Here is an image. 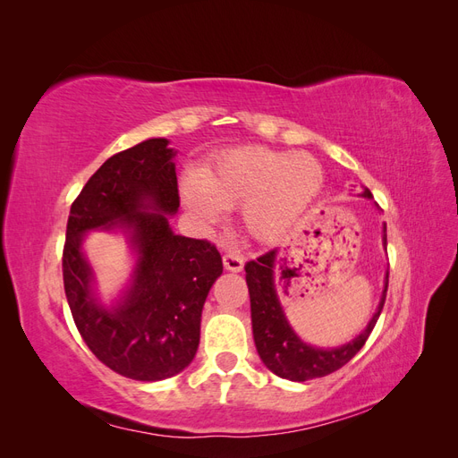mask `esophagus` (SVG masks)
Here are the masks:
<instances>
[{"mask_svg":"<svg viewBox=\"0 0 458 458\" xmlns=\"http://www.w3.org/2000/svg\"><path fill=\"white\" fill-rule=\"evenodd\" d=\"M224 266H225L227 271H241L244 267V258L239 252L229 250L224 256Z\"/></svg>","mask_w":458,"mask_h":458,"instance_id":"1","label":"esophagus"}]
</instances>
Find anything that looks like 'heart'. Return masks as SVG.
<instances>
[{"label":"heart","mask_w":458,"mask_h":458,"mask_svg":"<svg viewBox=\"0 0 458 458\" xmlns=\"http://www.w3.org/2000/svg\"><path fill=\"white\" fill-rule=\"evenodd\" d=\"M323 187V168L306 152L288 155L267 147H242L206 165L200 182L185 177L182 199L206 224L221 208L244 204V224L254 237H281L308 210Z\"/></svg>","instance_id":"obj_1"}]
</instances>
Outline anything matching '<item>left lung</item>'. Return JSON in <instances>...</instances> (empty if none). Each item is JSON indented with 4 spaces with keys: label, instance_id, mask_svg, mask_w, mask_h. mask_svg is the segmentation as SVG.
Returning <instances> with one entry per match:
<instances>
[{
    "label": "left lung",
    "instance_id": "1",
    "mask_svg": "<svg viewBox=\"0 0 458 458\" xmlns=\"http://www.w3.org/2000/svg\"><path fill=\"white\" fill-rule=\"evenodd\" d=\"M365 197H372L370 191L365 189ZM387 244V233L384 225V246ZM275 258L276 250H269L263 256L248 261L246 269V284L248 293H250V308H252V330H254V342L256 350L261 357L263 365H266L276 377L294 380V382H306L313 378L327 377V374L342 369L355 353L363 348L369 340L370 332L377 325L380 311L384 308L386 294H387V276H386V288L380 300L378 311L370 318L369 327L350 344L340 345L335 350H321L313 348V345L303 344L294 330L290 328L283 308L276 298L275 288ZM279 281V279H276Z\"/></svg>",
    "mask_w": 458,
    "mask_h": 458
}]
</instances>
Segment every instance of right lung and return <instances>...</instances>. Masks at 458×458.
Instances as JSON below:
<instances>
[{"instance_id":"right-lung-1","label":"right lung","mask_w":458,"mask_h":458,"mask_svg":"<svg viewBox=\"0 0 458 458\" xmlns=\"http://www.w3.org/2000/svg\"><path fill=\"white\" fill-rule=\"evenodd\" d=\"M174 150L148 140L116 152L97 170L71 206L63 250L64 294L76 328L93 355L122 377L170 378L197 353L208 293L224 271L216 244L174 234L179 191ZM148 207L158 213H145ZM126 226L140 252L134 284L108 312L90 294V270L81 254L89 228Z\"/></svg>"}]
</instances>
